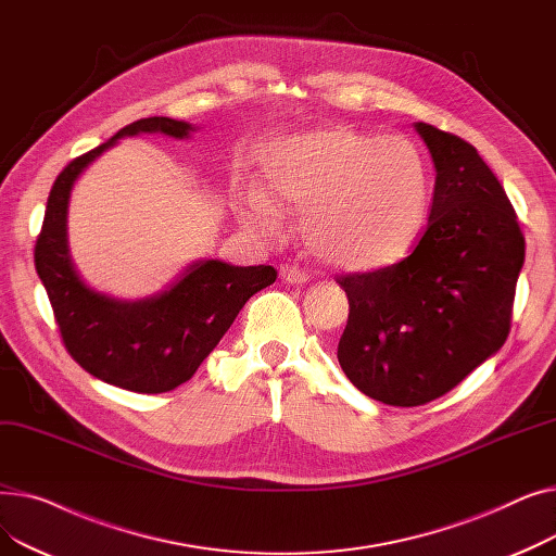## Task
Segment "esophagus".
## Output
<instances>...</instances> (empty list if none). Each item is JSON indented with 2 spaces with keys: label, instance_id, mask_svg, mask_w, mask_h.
<instances>
[{
  "label": "esophagus",
  "instance_id": "34e87169",
  "mask_svg": "<svg viewBox=\"0 0 556 556\" xmlns=\"http://www.w3.org/2000/svg\"><path fill=\"white\" fill-rule=\"evenodd\" d=\"M279 277L283 283H290V286H302L308 281L306 270H302L300 266H281Z\"/></svg>",
  "mask_w": 556,
  "mask_h": 556
}]
</instances>
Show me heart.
<instances>
[{"label":"heart","instance_id":"b5f03b06","mask_svg":"<svg viewBox=\"0 0 556 556\" xmlns=\"http://www.w3.org/2000/svg\"><path fill=\"white\" fill-rule=\"evenodd\" d=\"M261 178L266 191L245 195L243 223L277 237L283 214L276 204L302 212L306 245L349 273L401 263L419 243L432 202L430 160L415 139L346 124L273 141Z\"/></svg>","mask_w":556,"mask_h":556}]
</instances>
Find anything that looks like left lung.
Here are the masks:
<instances>
[{
  "mask_svg": "<svg viewBox=\"0 0 556 556\" xmlns=\"http://www.w3.org/2000/svg\"><path fill=\"white\" fill-rule=\"evenodd\" d=\"M434 166L421 241L386 270L346 275L338 361L363 394L413 407L451 392L498 354L525 239L511 202L469 141L415 124Z\"/></svg>",
  "mask_w": 556,
  "mask_h": 556,
  "instance_id": "obj_1",
  "label": "left lung"
}]
</instances>
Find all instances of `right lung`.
I'll return each mask as SVG.
<instances>
[{
  "label": "right lung",
  "instance_id": "right-lung-1",
  "mask_svg": "<svg viewBox=\"0 0 556 556\" xmlns=\"http://www.w3.org/2000/svg\"><path fill=\"white\" fill-rule=\"evenodd\" d=\"M195 130L189 122L149 116L70 162L51 187L36 243V270L72 358L99 381L139 394H160L187 383L245 302L277 279L273 266L198 258L160 293L122 300L80 277L67 231L70 198L80 173L124 137L160 132L189 139Z\"/></svg>",
  "mask_w": 556,
  "mask_h": 556
}]
</instances>
